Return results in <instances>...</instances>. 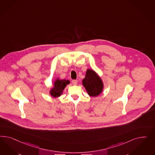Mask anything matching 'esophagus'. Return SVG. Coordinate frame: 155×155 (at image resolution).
Returning a JSON list of instances; mask_svg holds the SVG:
<instances>
[{"instance_id": "1", "label": "esophagus", "mask_w": 155, "mask_h": 155, "mask_svg": "<svg viewBox=\"0 0 155 155\" xmlns=\"http://www.w3.org/2000/svg\"><path fill=\"white\" fill-rule=\"evenodd\" d=\"M77 82H78L77 80H73L72 81V84H74V85H76V84H77Z\"/></svg>"}]
</instances>
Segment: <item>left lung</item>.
<instances>
[{
    "mask_svg": "<svg viewBox=\"0 0 155 155\" xmlns=\"http://www.w3.org/2000/svg\"><path fill=\"white\" fill-rule=\"evenodd\" d=\"M82 83L87 94L91 97H96L102 93L104 84L102 78L93 69H88Z\"/></svg>",
    "mask_w": 155,
    "mask_h": 155,
    "instance_id": "8db88e82",
    "label": "left lung"
}]
</instances>
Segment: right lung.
Returning <instances> with one entry per match:
<instances>
[{
	"label": "right lung",
	"mask_w": 155,
	"mask_h": 155,
	"mask_svg": "<svg viewBox=\"0 0 155 155\" xmlns=\"http://www.w3.org/2000/svg\"><path fill=\"white\" fill-rule=\"evenodd\" d=\"M70 81L66 80H61L57 78L53 81V86L49 90V94L52 97L58 98L63 94L64 90L66 86L69 84Z\"/></svg>",
	"instance_id": "add662e5"
}]
</instances>
